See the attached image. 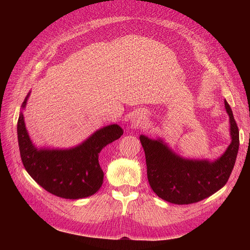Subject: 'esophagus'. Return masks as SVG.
Returning <instances> with one entry per match:
<instances>
[{"mask_svg":"<svg viewBox=\"0 0 250 250\" xmlns=\"http://www.w3.org/2000/svg\"><path fill=\"white\" fill-rule=\"evenodd\" d=\"M146 122V117L143 115H135L132 119V125L134 126H142Z\"/></svg>","mask_w":250,"mask_h":250,"instance_id":"esophagus-1","label":"esophagus"}]
</instances>
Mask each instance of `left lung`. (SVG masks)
<instances>
[{
  "mask_svg": "<svg viewBox=\"0 0 250 250\" xmlns=\"http://www.w3.org/2000/svg\"><path fill=\"white\" fill-rule=\"evenodd\" d=\"M229 116L231 143L216 162L181 158L161 140L141 135L145 151L149 185L158 197L175 204H191L213 195L228 183L239 150V128L231 108L225 101Z\"/></svg>",
  "mask_w": 250,
  "mask_h": 250,
  "instance_id": "obj_1",
  "label": "left lung"
}]
</instances>
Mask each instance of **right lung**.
Wrapping results in <instances>:
<instances>
[{"mask_svg":"<svg viewBox=\"0 0 250 250\" xmlns=\"http://www.w3.org/2000/svg\"><path fill=\"white\" fill-rule=\"evenodd\" d=\"M28 96L22 102V108ZM122 134V128L113 124L101 128L75 148L39 150L30 141L21 112L18 120L19 147L25 169L44 190L65 199L88 197L99 190L104 176L99 153Z\"/></svg>","mask_w":250,"mask_h":250,"instance_id":"obj_1","label":"right lung"}]
</instances>
